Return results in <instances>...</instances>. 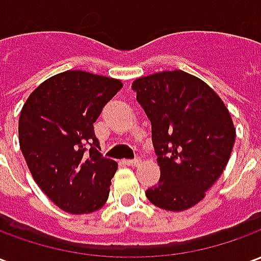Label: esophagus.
Listing matches in <instances>:
<instances>
[{"mask_svg": "<svg viewBox=\"0 0 261 261\" xmlns=\"http://www.w3.org/2000/svg\"><path fill=\"white\" fill-rule=\"evenodd\" d=\"M124 164H125V165H128V166H137V165H140V159H138V158L125 159Z\"/></svg>", "mask_w": 261, "mask_h": 261, "instance_id": "34e87169", "label": "esophagus"}]
</instances>
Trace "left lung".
<instances>
[{
  "mask_svg": "<svg viewBox=\"0 0 261 261\" xmlns=\"http://www.w3.org/2000/svg\"><path fill=\"white\" fill-rule=\"evenodd\" d=\"M152 128L161 179L145 192L153 205L183 211L201 201L222 175L235 127L221 97L185 71H165L133 82Z\"/></svg>",
  "mask_w": 261,
  "mask_h": 261,
  "instance_id": "left-lung-1",
  "label": "left lung"
}]
</instances>
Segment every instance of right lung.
<instances>
[{"label": "right lung", "mask_w": 261, "mask_h": 261, "mask_svg": "<svg viewBox=\"0 0 261 261\" xmlns=\"http://www.w3.org/2000/svg\"><path fill=\"white\" fill-rule=\"evenodd\" d=\"M119 80L65 71L32 92L19 117V145L43 193L71 214L108 201L117 162L103 158L93 123L120 91Z\"/></svg>", "instance_id": "add662e5"}]
</instances>
